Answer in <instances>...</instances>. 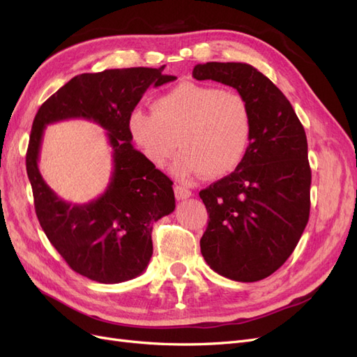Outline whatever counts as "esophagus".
<instances>
[{
	"instance_id": "obj_1",
	"label": "esophagus",
	"mask_w": 357,
	"mask_h": 357,
	"mask_svg": "<svg viewBox=\"0 0 357 357\" xmlns=\"http://www.w3.org/2000/svg\"><path fill=\"white\" fill-rule=\"evenodd\" d=\"M174 195H176V198H177L178 201H181V199H188V198L192 195V192H190L188 188H185V186L176 185V186H174Z\"/></svg>"
}]
</instances>
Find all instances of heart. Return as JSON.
<instances>
[{"label":"heart","mask_w":357,"mask_h":357,"mask_svg":"<svg viewBox=\"0 0 357 357\" xmlns=\"http://www.w3.org/2000/svg\"><path fill=\"white\" fill-rule=\"evenodd\" d=\"M128 129L150 164L162 167L174 155L178 177L229 174L244 159L253 131L250 107L243 95L215 86L183 82L160 95L153 112L135 109Z\"/></svg>","instance_id":"heart-1"}]
</instances>
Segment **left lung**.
Returning a JSON list of instances; mask_svg holds the SVG:
<instances>
[{"instance_id":"left-lung-1","label":"left lung","mask_w":357,"mask_h":357,"mask_svg":"<svg viewBox=\"0 0 357 357\" xmlns=\"http://www.w3.org/2000/svg\"><path fill=\"white\" fill-rule=\"evenodd\" d=\"M192 75L231 86L250 107L253 131L241 164L199 192L210 218L199 244L213 271L257 282L287 261L308 223L304 126L283 92L248 63H198Z\"/></svg>"}]
</instances>
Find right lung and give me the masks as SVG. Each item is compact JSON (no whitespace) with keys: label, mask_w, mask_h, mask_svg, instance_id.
<instances>
[{"label":"right lung","mask_w":357,"mask_h":357,"mask_svg":"<svg viewBox=\"0 0 357 357\" xmlns=\"http://www.w3.org/2000/svg\"><path fill=\"white\" fill-rule=\"evenodd\" d=\"M160 68H122L75 75L38 109L26 150V172L38 222L73 271L98 283L142 274L153 253V223L174 211L172 181L131 144L128 116L150 86L176 80ZM93 120L107 131L114 172L100 198L83 206L61 200L42 180L38 156L44 128L66 118Z\"/></svg>","instance_id":"obj_1"}]
</instances>
